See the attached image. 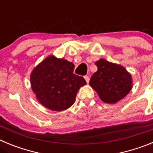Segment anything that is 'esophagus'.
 Instances as JSON below:
<instances>
[{"instance_id": "1", "label": "esophagus", "mask_w": 153, "mask_h": 153, "mask_svg": "<svg viewBox=\"0 0 153 153\" xmlns=\"http://www.w3.org/2000/svg\"><path fill=\"white\" fill-rule=\"evenodd\" d=\"M84 78H85V79H86V83H88L89 81H90V76H85Z\"/></svg>"}]
</instances>
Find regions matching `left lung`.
Masks as SVG:
<instances>
[{
	"label": "left lung",
	"mask_w": 153,
	"mask_h": 153,
	"mask_svg": "<svg viewBox=\"0 0 153 153\" xmlns=\"http://www.w3.org/2000/svg\"><path fill=\"white\" fill-rule=\"evenodd\" d=\"M97 71L90 78V85L106 103H116L132 89V76L123 67L100 59L95 63Z\"/></svg>",
	"instance_id": "1"
}]
</instances>
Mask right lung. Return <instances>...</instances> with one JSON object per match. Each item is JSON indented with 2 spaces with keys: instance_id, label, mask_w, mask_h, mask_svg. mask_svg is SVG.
Returning a JSON list of instances; mask_svg holds the SVG:
<instances>
[{
  "instance_id": "add662e5",
  "label": "right lung",
  "mask_w": 153,
  "mask_h": 153,
  "mask_svg": "<svg viewBox=\"0 0 153 153\" xmlns=\"http://www.w3.org/2000/svg\"><path fill=\"white\" fill-rule=\"evenodd\" d=\"M74 64L50 56L31 73V88L45 107L62 111L74 103L80 86L86 84L83 76L74 74Z\"/></svg>"
}]
</instances>
